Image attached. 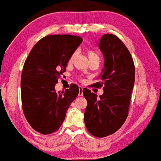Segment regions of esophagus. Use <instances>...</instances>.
Instances as JSON below:
<instances>
[{"label":"esophagus","mask_w":161,"mask_h":161,"mask_svg":"<svg viewBox=\"0 0 161 161\" xmlns=\"http://www.w3.org/2000/svg\"><path fill=\"white\" fill-rule=\"evenodd\" d=\"M83 87L79 86V92H78V96H83Z\"/></svg>","instance_id":"1"}]
</instances>
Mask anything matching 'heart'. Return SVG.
Segmentation results:
<instances>
[{"instance_id":"1","label":"heart","mask_w":161,"mask_h":161,"mask_svg":"<svg viewBox=\"0 0 161 161\" xmlns=\"http://www.w3.org/2000/svg\"><path fill=\"white\" fill-rule=\"evenodd\" d=\"M87 55H88V58H89L90 60L93 59H99V57L98 55V54L97 53H95L94 50H87ZM75 54H76V53H73L71 54V56L70 57V58H69V62H71L73 61V59H74Z\"/></svg>"}]
</instances>
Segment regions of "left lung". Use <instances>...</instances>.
Returning <instances> with one entry per match:
<instances>
[{
	"label": "left lung",
	"instance_id": "8db88e82",
	"mask_svg": "<svg viewBox=\"0 0 161 161\" xmlns=\"http://www.w3.org/2000/svg\"><path fill=\"white\" fill-rule=\"evenodd\" d=\"M104 57V67L94 83L97 88L104 86V93L97 95L88 89L83 92L87 102L84 114L86 128L97 137L114 134L125 123L135 83V64L128 48L116 36L107 33L99 43Z\"/></svg>",
	"mask_w": 161,
	"mask_h": 161
}]
</instances>
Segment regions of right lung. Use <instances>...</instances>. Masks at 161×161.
I'll return each instance as SVG.
<instances>
[{
    "label": "right lung",
    "instance_id": "1",
    "mask_svg": "<svg viewBox=\"0 0 161 161\" xmlns=\"http://www.w3.org/2000/svg\"><path fill=\"white\" fill-rule=\"evenodd\" d=\"M82 41L77 36H46L33 46L24 62L21 77L23 112L31 128L41 134H51L60 128L78 95L76 85L62 92H56L55 85Z\"/></svg>",
    "mask_w": 161,
    "mask_h": 161
}]
</instances>
